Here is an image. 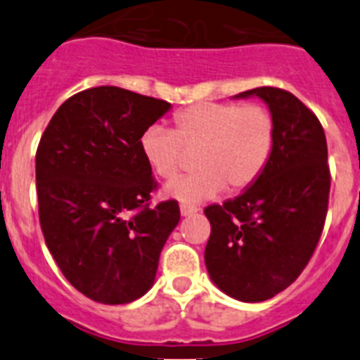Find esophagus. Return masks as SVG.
Returning a JSON list of instances; mask_svg holds the SVG:
<instances>
[{
    "label": "esophagus",
    "instance_id": "esophagus-1",
    "mask_svg": "<svg viewBox=\"0 0 360 360\" xmlns=\"http://www.w3.org/2000/svg\"><path fill=\"white\" fill-rule=\"evenodd\" d=\"M180 212H182V216H191V214H195V212H198V207H196V205H187V203H182V205H180Z\"/></svg>",
    "mask_w": 360,
    "mask_h": 360
}]
</instances>
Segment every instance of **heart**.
Here are the masks:
<instances>
[{
	"label": "heart",
	"mask_w": 360,
	"mask_h": 360,
	"mask_svg": "<svg viewBox=\"0 0 360 360\" xmlns=\"http://www.w3.org/2000/svg\"><path fill=\"white\" fill-rule=\"evenodd\" d=\"M276 144L274 117L262 104L196 103L173 115V131L151 126L141 153L153 173L174 180L196 157L195 174L167 187L182 202H200L224 189L241 193L257 182Z\"/></svg>",
	"instance_id": "b5f03b06"
}]
</instances>
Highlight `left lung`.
Returning a JSON list of instances; mask_svg holds the SVG:
<instances>
[{"label":"left lung","mask_w":360,"mask_h":360,"mask_svg":"<svg viewBox=\"0 0 360 360\" xmlns=\"http://www.w3.org/2000/svg\"><path fill=\"white\" fill-rule=\"evenodd\" d=\"M276 122V144L254 186L224 205L203 209L211 221L205 265L219 290L259 303L290 287L310 262L328 212L330 167L319 119L290 91L262 86Z\"/></svg>","instance_id":"left-lung-1"}]
</instances>
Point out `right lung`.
Masks as SVG:
<instances>
[{
    "label": "right lung",
    "instance_id": "right-lung-1",
    "mask_svg": "<svg viewBox=\"0 0 360 360\" xmlns=\"http://www.w3.org/2000/svg\"><path fill=\"white\" fill-rule=\"evenodd\" d=\"M171 104L117 86L72 95L36 153L39 224L63 276L91 301L131 303L151 288L176 200L151 207L158 184L141 135Z\"/></svg>",
    "mask_w": 360,
    "mask_h": 360
}]
</instances>
